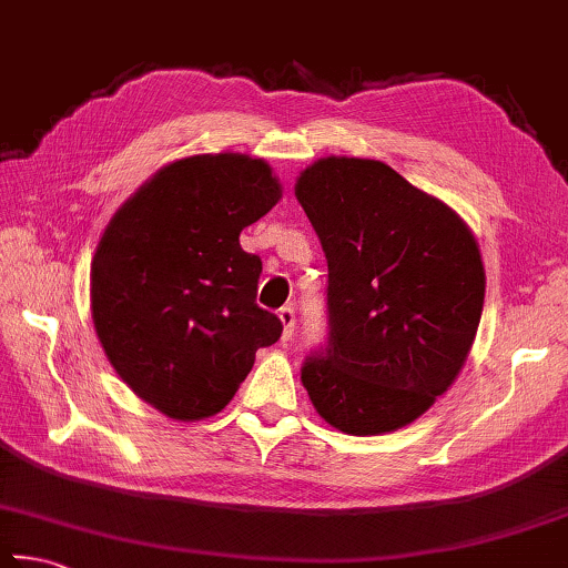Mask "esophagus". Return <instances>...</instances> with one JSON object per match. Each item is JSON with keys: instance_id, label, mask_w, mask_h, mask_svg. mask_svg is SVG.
<instances>
[{"instance_id": "34e87169", "label": "esophagus", "mask_w": 568, "mask_h": 568, "mask_svg": "<svg viewBox=\"0 0 568 568\" xmlns=\"http://www.w3.org/2000/svg\"><path fill=\"white\" fill-rule=\"evenodd\" d=\"M277 317H281V323H283V339L287 343V339H293V335H295V311L291 305H285V307H281Z\"/></svg>"}]
</instances>
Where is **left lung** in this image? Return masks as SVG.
I'll return each instance as SVG.
<instances>
[{
    "label": "left lung",
    "instance_id": "obj_1",
    "mask_svg": "<svg viewBox=\"0 0 568 568\" xmlns=\"http://www.w3.org/2000/svg\"><path fill=\"white\" fill-rule=\"evenodd\" d=\"M295 195L327 261V337L303 363L307 395L345 435L405 427L455 383L477 335V241L383 161L320 159Z\"/></svg>",
    "mask_w": 568,
    "mask_h": 568
}]
</instances>
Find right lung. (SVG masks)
I'll use <instances>...</instances> for the list:
<instances>
[{
	"instance_id": "right-lung-1",
	"label": "right lung",
	"mask_w": 568,
	"mask_h": 568,
	"mask_svg": "<svg viewBox=\"0 0 568 568\" xmlns=\"http://www.w3.org/2000/svg\"><path fill=\"white\" fill-rule=\"evenodd\" d=\"M281 183L243 153L161 169L121 205L91 263V313L113 369L171 419L221 412L283 323L255 303L261 257L245 225L273 209Z\"/></svg>"
}]
</instances>
